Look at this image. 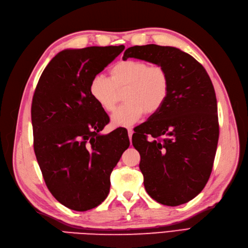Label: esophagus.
<instances>
[{
	"mask_svg": "<svg viewBox=\"0 0 248 248\" xmlns=\"http://www.w3.org/2000/svg\"><path fill=\"white\" fill-rule=\"evenodd\" d=\"M132 134H133V130L131 128L128 129V137H129V140L131 141V139H132Z\"/></svg>",
	"mask_w": 248,
	"mask_h": 248,
	"instance_id": "34e87169",
	"label": "esophagus"
}]
</instances>
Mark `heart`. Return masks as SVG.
Returning <instances> with one entry per match:
<instances>
[{
  "instance_id": "heart-1",
  "label": "heart",
  "mask_w": 248,
  "mask_h": 248,
  "mask_svg": "<svg viewBox=\"0 0 248 248\" xmlns=\"http://www.w3.org/2000/svg\"><path fill=\"white\" fill-rule=\"evenodd\" d=\"M126 102L111 116L115 126L127 127L147 112L153 115L166 103L170 93L169 73L160 65H149L140 60H123L109 70V78L96 76L89 86L92 99L106 112L114 111L120 95Z\"/></svg>"
}]
</instances>
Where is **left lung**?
Masks as SVG:
<instances>
[{"label": "left lung", "instance_id": "1", "mask_svg": "<svg viewBox=\"0 0 248 248\" xmlns=\"http://www.w3.org/2000/svg\"><path fill=\"white\" fill-rule=\"evenodd\" d=\"M128 58L160 65L170 78L166 103L132 136L146 191L162 205L185 204L204 189L213 168L219 125L212 81L196 59L172 46H136L125 50Z\"/></svg>", "mask_w": 248, "mask_h": 248}]
</instances>
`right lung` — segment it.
I'll return each instance as SVG.
<instances>
[{
    "instance_id": "add662e5",
    "label": "right lung",
    "mask_w": 248,
    "mask_h": 248,
    "mask_svg": "<svg viewBox=\"0 0 248 248\" xmlns=\"http://www.w3.org/2000/svg\"><path fill=\"white\" fill-rule=\"evenodd\" d=\"M124 48L60 51L43 70L33 96L34 151L43 179L55 199L76 211L107 199L111 171L130 144L124 129L100 134L109 118L89 92L92 78Z\"/></svg>"
}]
</instances>
